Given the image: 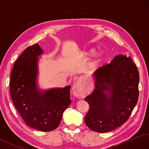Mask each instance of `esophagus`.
Listing matches in <instances>:
<instances>
[{
	"label": "esophagus",
	"mask_w": 149,
	"mask_h": 149,
	"mask_svg": "<svg viewBox=\"0 0 149 149\" xmlns=\"http://www.w3.org/2000/svg\"><path fill=\"white\" fill-rule=\"evenodd\" d=\"M72 92L76 97L82 98L85 96V92L82 88V82L80 79H77L74 82L73 88H72Z\"/></svg>",
	"instance_id": "34e87169"
}]
</instances>
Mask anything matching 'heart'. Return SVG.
<instances>
[{"label":"heart","mask_w":149,"mask_h":149,"mask_svg":"<svg viewBox=\"0 0 149 149\" xmlns=\"http://www.w3.org/2000/svg\"><path fill=\"white\" fill-rule=\"evenodd\" d=\"M93 50H91V51H89L88 53H87V54H93Z\"/></svg>","instance_id":"1"}]
</instances>
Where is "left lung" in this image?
<instances>
[{
  "instance_id": "8db88e82",
  "label": "left lung",
  "mask_w": 149,
  "mask_h": 149,
  "mask_svg": "<svg viewBox=\"0 0 149 149\" xmlns=\"http://www.w3.org/2000/svg\"><path fill=\"white\" fill-rule=\"evenodd\" d=\"M93 75L96 88L85 98L89 109L84 120L93 131L109 132L126 123L136 106L139 72L131 58L121 54L97 69Z\"/></svg>"
}]
</instances>
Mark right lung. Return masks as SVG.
<instances>
[{"mask_svg":"<svg viewBox=\"0 0 149 149\" xmlns=\"http://www.w3.org/2000/svg\"><path fill=\"white\" fill-rule=\"evenodd\" d=\"M42 50L37 43L28 47L14 64L10 79V94L26 124L41 131L60 125L63 112L71 103L70 86L40 92L36 87L38 57Z\"/></svg>","mask_w":149,"mask_h":149,"instance_id":"1","label":"right lung"}]
</instances>
